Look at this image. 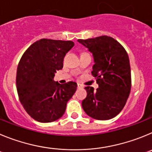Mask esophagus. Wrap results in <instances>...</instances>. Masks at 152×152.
Here are the masks:
<instances>
[{"label":"esophagus","mask_w":152,"mask_h":152,"mask_svg":"<svg viewBox=\"0 0 152 152\" xmlns=\"http://www.w3.org/2000/svg\"><path fill=\"white\" fill-rule=\"evenodd\" d=\"M77 87L78 88H82V87H83V86H82L80 83H77Z\"/></svg>","instance_id":"esophagus-1"}]
</instances>
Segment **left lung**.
<instances>
[{"instance_id":"8db88e82","label":"left lung","mask_w":152,"mask_h":152,"mask_svg":"<svg viewBox=\"0 0 152 152\" xmlns=\"http://www.w3.org/2000/svg\"><path fill=\"white\" fill-rule=\"evenodd\" d=\"M92 54L91 74L98 88L86 86L87 96L82 102L84 111L99 120L113 118L125 106L131 90V69L126 51L117 40L107 35L78 39Z\"/></svg>"}]
</instances>
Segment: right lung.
<instances>
[{
  "instance_id": "add662e5",
  "label": "right lung",
  "mask_w": 152,
  "mask_h": 152,
  "mask_svg": "<svg viewBox=\"0 0 152 152\" xmlns=\"http://www.w3.org/2000/svg\"><path fill=\"white\" fill-rule=\"evenodd\" d=\"M73 46L71 41L42 39L22 56L16 72L19 98L28 115L39 122L61 118L76 92L75 82L62 85L54 81V73L62 69L64 57Z\"/></svg>"
}]
</instances>
